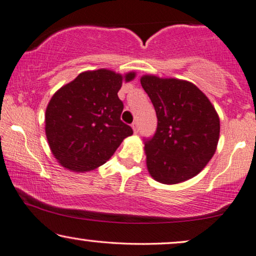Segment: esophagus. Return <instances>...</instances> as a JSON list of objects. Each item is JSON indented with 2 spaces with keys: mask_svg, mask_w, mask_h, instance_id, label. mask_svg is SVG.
Here are the masks:
<instances>
[{
  "mask_svg": "<svg viewBox=\"0 0 256 256\" xmlns=\"http://www.w3.org/2000/svg\"><path fill=\"white\" fill-rule=\"evenodd\" d=\"M132 128H133V132L138 133V131H139V124H138V122H133V123H132Z\"/></svg>",
  "mask_w": 256,
  "mask_h": 256,
  "instance_id": "esophagus-1",
  "label": "esophagus"
}]
</instances>
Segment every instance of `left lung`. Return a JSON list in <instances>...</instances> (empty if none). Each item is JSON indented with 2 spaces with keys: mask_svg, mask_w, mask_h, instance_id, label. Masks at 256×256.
<instances>
[{
  "mask_svg": "<svg viewBox=\"0 0 256 256\" xmlns=\"http://www.w3.org/2000/svg\"><path fill=\"white\" fill-rule=\"evenodd\" d=\"M140 84L152 100L158 118L156 133L145 139L150 176L164 184L194 178L217 148L220 132L217 111L192 82L144 75Z\"/></svg>",
  "mask_w": 256,
  "mask_h": 256,
  "instance_id": "8db88e82",
  "label": "left lung"
}]
</instances>
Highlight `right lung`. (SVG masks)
Returning <instances> with one entry per match:
<instances>
[{
  "label": "right lung",
  "instance_id": "1",
  "mask_svg": "<svg viewBox=\"0 0 256 256\" xmlns=\"http://www.w3.org/2000/svg\"><path fill=\"white\" fill-rule=\"evenodd\" d=\"M109 70H88L52 96L45 114V132L53 156L76 172L106 164L122 142L133 134L120 120L123 102L117 92L123 81L134 78Z\"/></svg>",
  "mask_w": 256,
  "mask_h": 256
}]
</instances>
